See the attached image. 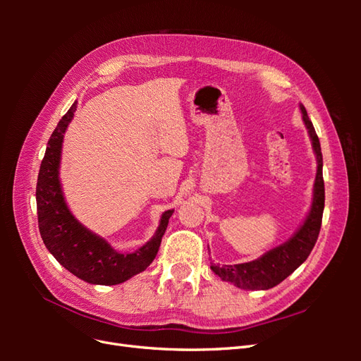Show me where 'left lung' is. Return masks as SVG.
<instances>
[{
  "label": "left lung",
  "mask_w": 361,
  "mask_h": 361,
  "mask_svg": "<svg viewBox=\"0 0 361 361\" xmlns=\"http://www.w3.org/2000/svg\"><path fill=\"white\" fill-rule=\"evenodd\" d=\"M302 113L304 125L307 128L309 137L312 140L313 152L318 162V170H316V178L313 185V202L310 211L305 216L304 223L298 228L293 236L285 244L272 248L264 256L256 260L245 262V264L238 265H215L211 264V269L215 274L224 281H231L235 286L248 290H267L277 286L288 276L297 269L302 262L309 257L310 251L313 250L316 239H318L324 202H325V190H324V178H322V152L319 138L316 135L312 120L307 116L304 105H300Z\"/></svg>",
  "instance_id": "8db88e82"
}]
</instances>
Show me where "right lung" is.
<instances>
[{"mask_svg":"<svg viewBox=\"0 0 361 361\" xmlns=\"http://www.w3.org/2000/svg\"><path fill=\"white\" fill-rule=\"evenodd\" d=\"M75 110L76 102L54 129L40 164L36 187L39 231L49 253L73 276L92 285H118L154 262L173 209L162 214L155 235L134 253H118L76 220L64 202L59 176L63 137Z\"/></svg>","mask_w":361,"mask_h":361,"instance_id":"add662e5","label":"right lung"}]
</instances>
